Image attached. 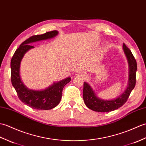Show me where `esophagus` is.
I'll return each instance as SVG.
<instances>
[{
  "mask_svg": "<svg viewBox=\"0 0 146 146\" xmlns=\"http://www.w3.org/2000/svg\"><path fill=\"white\" fill-rule=\"evenodd\" d=\"M87 76V74L84 72H79L77 74V76L80 77V78H86Z\"/></svg>",
  "mask_w": 146,
  "mask_h": 146,
  "instance_id": "esophagus-1",
  "label": "esophagus"
}]
</instances>
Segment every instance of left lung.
<instances>
[{"label": "left lung", "instance_id": "1", "mask_svg": "<svg viewBox=\"0 0 146 146\" xmlns=\"http://www.w3.org/2000/svg\"><path fill=\"white\" fill-rule=\"evenodd\" d=\"M123 49L127 57L129 65V86L124 93L118 98L111 100H105L97 98L91 87L86 82H84L83 99L85 104L89 109L96 112H108L121 108L127 102L130 94L136 83L137 62L131 50L123 44Z\"/></svg>", "mask_w": 146, "mask_h": 146}]
</instances>
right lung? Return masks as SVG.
<instances>
[{
    "mask_svg": "<svg viewBox=\"0 0 146 146\" xmlns=\"http://www.w3.org/2000/svg\"><path fill=\"white\" fill-rule=\"evenodd\" d=\"M57 31L46 32L44 34L34 35L22 42L13 55L11 62V82L19 99L25 104L37 110H49L57 106L62 98L64 87L70 81V77L54 83L44 90H33L27 89L20 78V64L24 54L34 47L30 44L34 42L47 39L57 35Z\"/></svg>",
    "mask_w": 146,
    "mask_h": 146,
    "instance_id": "right-lung-1",
    "label": "right lung"
}]
</instances>
